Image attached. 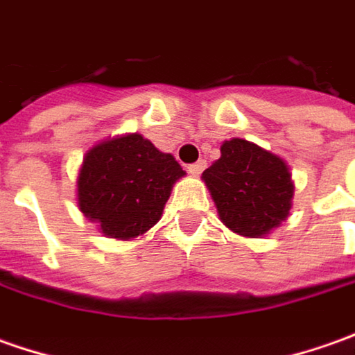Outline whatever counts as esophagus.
<instances>
[{"label":"esophagus","instance_id":"esophagus-1","mask_svg":"<svg viewBox=\"0 0 355 355\" xmlns=\"http://www.w3.org/2000/svg\"><path fill=\"white\" fill-rule=\"evenodd\" d=\"M204 168H206V161H198V163H192V165H189V171L192 173V175H200Z\"/></svg>","mask_w":355,"mask_h":355}]
</instances>
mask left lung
<instances>
[{"label": "left lung", "instance_id": "obj_1", "mask_svg": "<svg viewBox=\"0 0 355 355\" xmlns=\"http://www.w3.org/2000/svg\"><path fill=\"white\" fill-rule=\"evenodd\" d=\"M220 151L222 157L202 173L220 220L239 236H267L293 206L287 163L245 139L224 141Z\"/></svg>", "mask_w": 355, "mask_h": 355}]
</instances>
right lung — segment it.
Returning <instances> with one entry per match:
<instances>
[{
	"label": "right lung",
	"mask_w": 355,
	"mask_h": 355,
	"mask_svg": "<svg viewBox=\"0 0 355 355\" xmlns=\"http://www.w3.org/2000/svg\"><path fill=\"white\" fill-rule=\"evenodd\" d=\"M187 175L139 133L94 145L78 173V208L107 238L133 239L161 220L173 184Z\"/></svg>",
	"instance_id": "obj_1"
}]
</instances>
